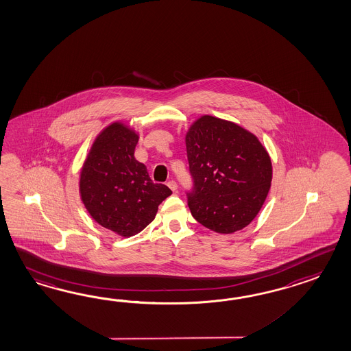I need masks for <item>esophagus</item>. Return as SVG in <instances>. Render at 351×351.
<instances>
[{"mask_svg":"<svg viewBox=\"0 0 351 351\" xmlns=\"http://www.w3.org/2000/svg\"><path fill=\"white\" fill-rule=\"evenodd\" d=\"M168 187L171 188L173 192H176L177 188H178V184H177L176 180H169V182H168Z\"/></svg>","mask_w":351,"mask_h":351,"instance_id":"obj_1","label":"esophagus"}]
</instances>
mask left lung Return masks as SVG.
I'll return each mask as SVG.
<instances>
[{"label":"left lung","mask_w":351,"mask_h":351,"mask_svg":"<svg viewBox=\"0 0 351 351\" xmlns=\"http://www.w3.org/2000/svg\"><path fill=\"white\" fill-rule=\"evenodd\" d=\"M192 216L204 228L232 234L255 219L268 196L271 160L267 149L240 125L204 114L186 134Z\"/></svg>","instance_id":"left-lung-1"}]
</instances>
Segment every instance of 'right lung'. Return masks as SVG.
<instances>
[{
    "mask_svg": "<svg viewBox=\"0 0 351 351\" xmlns=\"http://www.w3.org/2000/svg\"><path fill=\"white\" fill-rule=\"evenodd\" d=\"M139 135L116 121L98 134L82 167L80 195L101 226L123 237L136 235L154 220L171 191L153 183L134 156Z\"/></svg>",
    "mask_w": 351,
    "mask_h": 351,
    "instance_id": "1",
    "label": "right lung"
}]
</instances>
